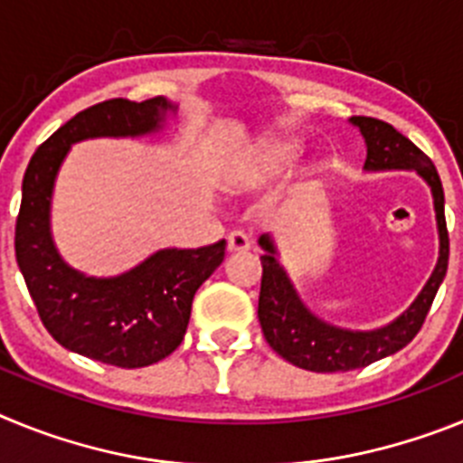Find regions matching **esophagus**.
<instances>
[{
  "label": "esophagus",
  "instance_id": "1",
  "mask_svg": "<svg viewBox=\"0 0 463 463\" xmlns=\"http://www.w3.org/2000/svg\"><path fill=\"white\" fill-rule=\"evenodd\" d=\"M250 248V239L243 234V232H232L227 236V250L229 252H245Z\"/></svg>",
  "mask_w": 463,
  "mask_h": 463
}]
</instances>
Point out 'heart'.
<instances>
[{
    "label": "heart",
    "mask_w": 463,
    "mask_h": 463,
    "mask_svg": "<svg viewBox=\"0 0 463 463\" xmlns=\"http://www.w3.org/2000/svg\"><path fill=\"white\" fill-rule=\"evenodd\" d=\"M298 153H301V146L292 137H276L261 141L239 175L245 181H252V178H267V175L280 174L285 166H289L298 157Z\"/></svg>",
    "instance_id": "1"
}]
</instances>
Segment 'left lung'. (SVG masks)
I'll list each match as a JSON object with an SVG mask.
<instances>
[{"instance_id":"left-lung-1","label":"left lung","mask_w":463,"mask_h":463,"mask_svg":"<svg viewBox=\"0 0 463 463\" xmlns=\"http://www.w3.org/2000/svg\"><path fill=\"white\" fill-rule=\"evenodd\" d=\"M350 122L359 127V132L366 141L364 169L417 171L429 183L433 194V208H436V222H439L440 255L431 278L406 313L380 329L350 331L326 325L306 308L285 269L278 264V250L273 239L269 234L260 236L264 255H261V289L257 317H260L264 338L282 359H288L298 369L315 371V373L364 369L378 359L399 353L401 347H406L417 336V331L422 329L433 297L448 273L449 239L448 224H445V194L433 162L411 138L396 132L390 122L366 116H354L350 118Z\"/></svg>"}]
</instances>
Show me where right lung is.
I'll return each mask as SVG.
<instances>
[{"label":"right lung","instance_id":"1","mask_svg":"<svg viewBox=\"0 0 463 463\" xmlns=\"http://www.w3.org/2000/svg\"><path fill=\"white\" fill-rule=\"evenodd\" d=\"M174 104L109 99L80 110L32 155L15 220V260L39 317L62 347L120 369L169 357L190 322L192 298L224 260V241L150 255L132 271L92 278L60 257L51 236V196L73 143L97 137H143L165 127Z\"/></svg>","mask_w":463,"mask_h":463}]
</instances>
